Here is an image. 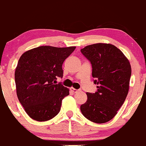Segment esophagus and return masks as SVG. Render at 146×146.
Listing matches in <instances>:
<instances>
[{"label":"esophagus","mask_w":146,"mask_h":146,"mask_svg":"<svg viewBox=\"0 0 146 146\" xmlns=\"http://www.w3.org/2000/svg\"><path fill=\"white\" fill-rule=\"evenodd\" d=\"M70 91L72 92H73V93H77L78 92H79V91H80L79 90H76V89L73 88V87H71V88L70 89Z\"/></svg>","instance_id":"34e87169"}]
</instances>
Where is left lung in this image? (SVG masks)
I'll return each instance as SVG.
<instances>
[{"label":"left lung","instance_id":"left-lung-1","mask_svg":"<svg viewBox=\"0 0 146 146\" xmlns=\"http://www.w3.org/2000/svg\"><path fill=\"white\" fill-rule=\"evenodd\" d=\"M81 53L91 63L95 93L87 92V100L80 106L82 115L95 123L113 119L125 102L129 92L131 68L120 50L110 44L86 46Z\"/></svg>","mask_w":146,"mask_h":146}]
</instances>
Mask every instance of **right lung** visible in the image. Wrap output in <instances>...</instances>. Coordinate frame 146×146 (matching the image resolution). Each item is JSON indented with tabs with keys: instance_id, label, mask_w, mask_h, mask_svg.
<instances>
[{
	"instance_id": "add662e5",
	"label": "right lung",
	"mask_w": 146,
	"mask_h": 146,
	"mask_svg": "<svg viewBox=\"0 0 146 146\" xmlns=\"http://www.w3.org/2000/svg\"><path fill=\"white\" fill-rule=\"evenodd\" d=\"M75 49L40 46L19 58L15 73L17 95L33 119L47 121L60 111L61 101L69 90L55 81L63 77V63Z\"/></svg>"
}]
</instances>
